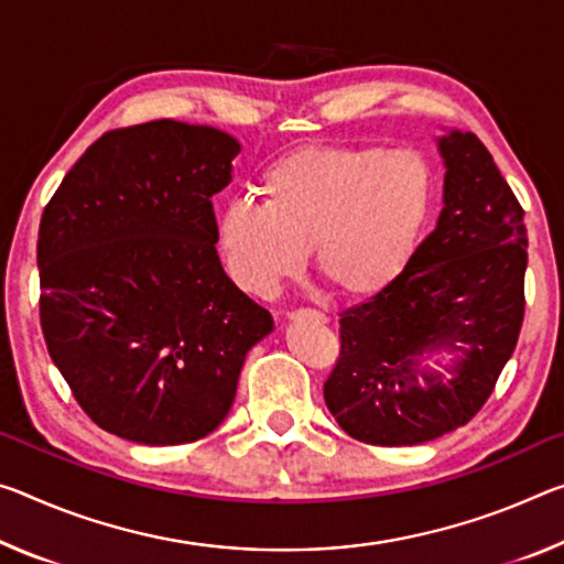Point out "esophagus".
Wrapping results in <instances>:
<instances>
[{"label": "esophagus", "mask_w": 564, "mask_h": 564, "mask_svg": "<svg viewBox=\"0 0 564 564\" xmlns=\"http://www.w3.org/2000/svg\"><path fill=\"white\" fill-rule=\"evenodd\" d=\"M289 318L291 321H299V318H311V321H318V324H326V314H321L316 308H296V311H289Z\"/></svg>", "instance_id": "esophagus-1"}]
</instances>
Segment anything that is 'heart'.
Here are the masks:
<instances>
[{
    "label": "heart",
    "instance_id": "obj_1",
    "mask_svg": "<svg viewBox=\"0 0 564 564\" xmlns=\"http://www.w3.org/2000/svg\"><path fill=\"white\" fill-rule=\"evenodd\" d=\"M434 205V173L416 150L306 148L263 175L261 200L220 216L218 243L234 279L273 293L314 246L321 281L371 296L404 271Z\"/></svg>",
    "mask_w": 564,
    "mask_h": 564
}]
</instances>
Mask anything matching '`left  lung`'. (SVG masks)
<instances>
[{"label": "left lung", "instance_id": "1", "mask_svg": "<svg viewBox=\"0 0 564 564\" xmlns=\"http://www.w3.org/2000/svg\"><path fill=\"white\" fill-rule=\"evenodd\" d=\"M444 208L394 281L341 314L324 399L348 436L411 446L485 406L524 318V210L475 132L440 138ZM460 356L431 369L427 356Z\"/></svg>", "mask_w": 564, "mask_h": 564}]
</instances>
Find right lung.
I'll list each match as a JSON object with an SVG mask.
<instances>
[{"label": "right lung", "instance_id": "right-lung-1", "mask_svg": "<svg viewBox=\"0 0 564 564\" xmlns=\"http://www.w3.org/2000/svg\"><path fill=\"white\" fill-rule=\"evenodd\" d=\"M236 138L153 120L105 132L40 220V321L85 414L122 440L208 436L273 318L228 279L213 195Z\"/></svg>", "mask_w": 564, "mask_h": 564}]
</instances>
